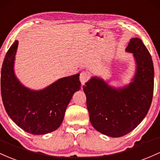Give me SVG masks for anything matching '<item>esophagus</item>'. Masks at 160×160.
Listing matches in <instances>:
<instances>
[{"label":"esophagus","mask_w":160,"mask_h":160,"mask_svg":"<svg viewBox=\"0 0 160 160\" xmlns=\"http://www.w3.org/2000/svg\"><path fill=\"white\" fill-rule=\"evenodd\" d=\"M89 79V74L88 72L83 71L81 72L80 74V82L82 83V85H85L86 82H88V80Z\"/></svg>","instance_id":"34e87169"}]
</instances>
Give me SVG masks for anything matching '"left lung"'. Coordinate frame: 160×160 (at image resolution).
<instances>
[{"label":"left lung","mask_w":160,"mask_h":160,"mask_svg":"<svg viewBox=\"0 0 160 160\" xmlns=\"http://www.w3.org/2000/svg\"><path fill=\"white\" fill-rule=\"evenodd\" d=\"M125 51L133 54L136 64L128 85L114 88L103 78L93 76L83 86L91 125L109 137H122L134 130L152 103L154 69L150 53L138 38L131 39Z\"/></svg>","instance_id":"1"}]
</instances>
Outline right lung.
<instances>
[{
	"mask_svg": "<svg viewBox=\"0 0 160 160\" xmlns=\"http://www.w3.org/2000/svg\"><path fill=\"white\" fill-rule=\"evenodd\" d=\"M18 44L19 41H14L3 62L1 90L3 106L10 119L25 132L50 133L60 126L68 104L81 89L79 73L60 78L38 91L26 88L14 72Z\"/></svg>",
	"mask_w": 160,
	"mask_h": 160,
	"instance_id": "obj_1",
	"label": "right lung"
}]
</instances>
